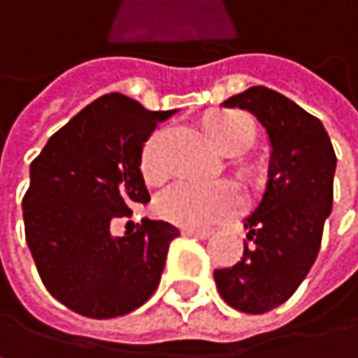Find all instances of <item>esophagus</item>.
Segmentation results:
<instances>
[{"mask_svg": "<svg viewBox=\"0 0 358 358\" xmlns=\"http://www.w3.org/2000/svg\"><path fill=\"white\" fill-rule=\"evenodd\" d=\"M181 232H183L185 236L200 238V241H204V238H208V236H210V230H198V228H183Z\"/></svg>", "mask_w": 358, "mask_h": 358, "instance_id": "34e87169", "label": "esophagus"}]
</instances>
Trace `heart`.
<instances>
[{"label":"heart","mask_w":358,"mask_h":358,"mask_svg":"<svg viewBox=\"0 0 358 358\" xmlns=\"http://www.w3.org/2000/svg\"><path fill=\"white\" fill-rule=\"evenodd\" d=\"M217 148L226 154L245 152L255 139V124L241 111H221L206 120ZM169 128H156L145 139L139 156V169L150 185H160L169 179L171 166L166 162L164 145ZM245 204L243 192L230 181L204 183L196 179H181L158 198V213L181 228H210L217 221L238 213Z\"/></svg>","instance_id":"b5f03b06"}]
</instances>
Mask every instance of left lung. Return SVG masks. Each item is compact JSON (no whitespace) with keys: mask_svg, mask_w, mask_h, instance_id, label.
<instances>
[{"mask_svg":"<svg viewBox=\"0 0 358 358\" xmlns=\"http://www.w3.org/2000/svg\"><path fill=\"white\" fill-rule=\"evenodd\" d=\"M223 107L251 111L266 128L272 152L264 198L245 219V253L213 276L232 308L264 315L295 293L319 255L338 160L321 120L276 90L253 86Z\"/></svg>","mask_w":358,"mask_h":358,"instance_id":"8db88e82","label":"left lung"}]
</instances>
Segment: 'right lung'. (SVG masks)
Returning <instances> with one entry per match:
<instances>
[{"mask_svg": "<svg viewBox=\"0 0 358 358\" xmlns=\"http://www.w3.org/2000/svg\"><path fill=\"white\" fill-rule=\"evenodd\" d=\"M173 111H150L111 92L86 105L31 162L22 198L24 238L41 282L69 310L113 319L143 306L158 289L179 230L145 219L111 236V221L150 202L139 156Z\"/></svg>", "mask_w": 358, "mask_h": 358, "instance_id": "add662e5", "label": "right lung"}]
</instances>
